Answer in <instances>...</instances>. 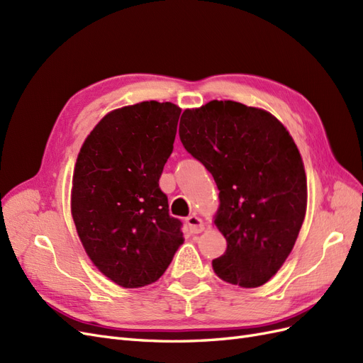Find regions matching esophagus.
I'll return each mask as SVG.
<instances>
[{
  "label": "esophagus",
  "instance_id": "obj_1",
  "mask_svg": "<svg viewBox=\"0 0 363 363\" xmlns=\"http://www.w3.org/2000/svg\"><path fill=\"white\" fill-rule=\"evenodd\" d=\"M186 223H188L192 233H201L204 230V221L196 215H191V216L186 218Z\"/></svg>",
  "mask_w": 363,
  "mask_h": 363
}]
</instances>
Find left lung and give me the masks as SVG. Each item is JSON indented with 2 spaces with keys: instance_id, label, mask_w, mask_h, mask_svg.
Here are the masks:
<instances>
[{
  "instance_id": "1",
  "label": "left lung",
  "mask_w": 363,
  "mask_h": 363,
  "mask_svg": "<svg viewBox=\"0 0 363 363\" xmlns=\"http://www.w3.org/2000/svg\"><path fill=\"white\" fill-rule=\"evenodd\" d=\"M179 133L219 191L213 223L227 250L212 260L215 274L262 286L286 262L306 216V171L292 136L269 112L230 100L186 108Z\"/></svg>"
}]
</instances>
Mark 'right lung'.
Segmentation results:
<instances>
[{
    "instance_id": "right-lung-1",
    "label": "right lung",
    "mask_w": 363,
    "mask_h": 363,
    "mask_svg": "<svg viewBox=\"0 0 363 363\" xmlns=\"http://www.w3.org/2000/svg\"><path fill=\"white\" fill-rule=\"evenodd\" d=\"M182 108L142 101L108 112L80 148L71 213L94 265L119 286L157 281L183 244L159 179L169 159Z\"/></svg>"
}]
</instances>
